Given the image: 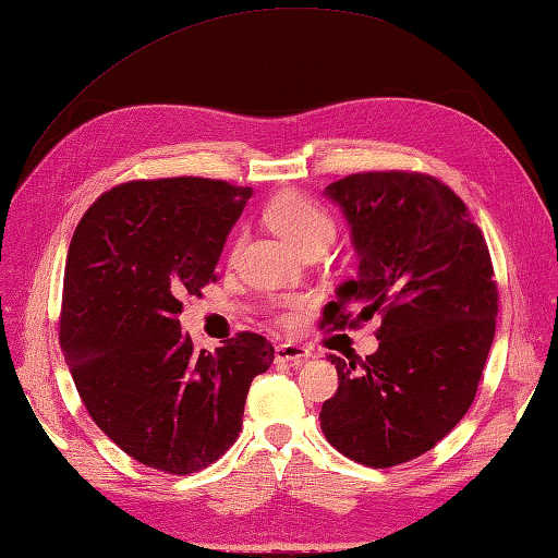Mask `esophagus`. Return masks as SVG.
Returning <instances> with one entry per match:
<instances>
[{
    "mask_svg": "<svg viewBox=\"0 0 558 558\" xmlns=\"http://www.w3.org/2000/svg\"><path fill=\"white\" fill-rule=\"evenodd\" d=\"M277 363H291V365H303L307 357H311V351L301 343H279L275 351Z\"/></svg>",
    "mask_w": 558,
    "mask_h": 558,
    "instance_id": "1",
    "label": "esophagus"
}]
</instances>
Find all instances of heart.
Wrapping results in <instances>:
<instances>
[{
  "instance_id": "obj_1",
  "label": "heart",
  "mask_w": 558,
  "mask_h": 558,
  "mask_svg": "<svg viewBox=\"0 0 558 558\" xmlns=\"http://www.w3.org/2000/svg\"><path fill=\"white\" fill-rule=\"evenodd\" d=\"M265 217L271 229L301 247L303 253L325 251L337 239V221L311 195L301 191H281L271 197L265 207ZM241 239L236 241V247ZM281 322H291V315L283 313Z\"/></svg>"
}]
</instances>
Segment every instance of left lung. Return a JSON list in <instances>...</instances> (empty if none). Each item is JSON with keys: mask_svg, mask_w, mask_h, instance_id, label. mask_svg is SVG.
I'll return each mask as SVG.
<instances>
[{"mask_svg": "<svg viewBox=\"0 0 558 558\" xmlns=\"http://www.w3.org/2000/svg\"><path fill=\"white\" fill-rule=\"evenodd\" d=\"M351 225L357 279L322 311V329L381 317L379 349L337 365L319 427L367 468L408 463L461 423L497 329L489 247L447 183L420 171H363L327 185Z\"/></svg>", "mask_w": 558, "mask_h": 558, "instance_id": "1", "label": "left lung"}]
</instances>
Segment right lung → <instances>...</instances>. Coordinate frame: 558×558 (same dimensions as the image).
<instances>
[{"instance_id":"add662e5","label":"right lung","mask_w":558,"mask_h":558,"mask_svg":"<svg viewBox=\"0 0 558 558\" xmlns=\"http://www.w3.org/2000/svg\"><path fill=\"white\" fill-rule=\"evenodd\" d=\"M251 185L174 177L102 193L69 245L59 343L95 425L135 461L169 475L213 465L239 439L251 381L271 343L239 331L197 353L183 295L217 281L221 247Z\"/></svg>"}]
</instances>
